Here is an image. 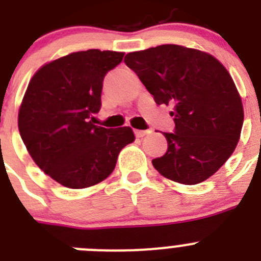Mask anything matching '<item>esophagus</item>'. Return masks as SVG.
I'll return each instance as SVG.
<instances>
[{
	"mask_svg": "<svg viewBox=\"0 0 261 261\" xmlns=\"http://www.w3.org/2000/svg\"><path fill=\"white\" fill-rule=\"evenodd\" d=\"M149 132H150V130H136L135 135H136V137L142 138V137H144V136H146Z\"/></svg>",
	"mask_w": 261,
	"mask_h": 261,
	"instance_id": "esophagus-1",
	"label": "esophagus"
}]
</instances>
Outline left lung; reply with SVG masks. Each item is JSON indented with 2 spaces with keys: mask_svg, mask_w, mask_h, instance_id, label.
<instances>
[{
  "mask_svg": "<svg viewBox=\"0 0 261 261\" xmlns=\"http://www.w3.org/2000/svg\"><path fill=\"white\" fill-rule=\"evenodd\" d=\"M132 69L156 105H172L168 149L151 161L161 175L193 186L216 174L241 137L243 106L229 71L201 50L163 44L128 53Z\"/></svg>",
  "mask_w": 261,
  "mask_h": 261,
  "instance_id": "1",
  "label": "left lung"
}]
</instances>
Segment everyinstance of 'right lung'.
<instances>
[{"label":"right lung","instance_id":"1","mask_svg":"<svg viewBox=\"0 0 261 261\" xmlns=\"http://www.w3.org/2000/svg\"><path fill=\"white\" fill-rule=\"evenodd\" d=\"M123 52L87 49L39 69L18 115L23 144L39 167L57 183L80 190L110 176L120 150L135 141L129 126L94 125L102 107L103 80Z\"/></svg>","mask_w":261,"mask_h":261}]
</instances>
